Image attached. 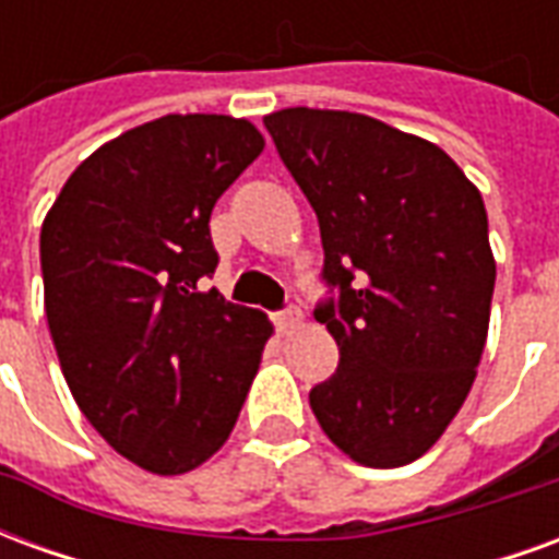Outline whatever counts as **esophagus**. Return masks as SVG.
<instances>
[{"mask_svg":"<svg viewBox=\"0 0 559 559\" xmlns=\"http://www.w3.org/2000/svg\"><path fill=\"white\" fill-rule=\"evenodd\" d=\"M299 323H302V311L299 308H284L281 314H275V326H278L281 335H290Z\"/></svg>","mask_w":559,"mask_h":559,"instance_id":"1","label":"esophagus"}]
</instances>
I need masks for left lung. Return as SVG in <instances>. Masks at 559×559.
Here are the masks:
<instances>
[{"label":"left lung","instance_id":"left-lung-1","mask_svg":"<svg viewBox=\"0 0 559 559\" xmlns=\"http://www.w3.org/2000/svg\"><path fill=\"white\" fill-rule=\"evenodd\" d=\"M263 126L338 287L314 311L341 359L311 411L356 464L404 467L457 416L488 338L497 263L479 188L443 148L371 116L287 107Z\"/></svg>","mask_w":559,"mask_h":559}]
</instances>
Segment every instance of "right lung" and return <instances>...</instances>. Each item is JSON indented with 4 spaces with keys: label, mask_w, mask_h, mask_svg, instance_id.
Here are the masks:
<instances>
[{
    "label": "right lung",
    "mask_w": 559,
    "mask_h": 559,
    "mask_svg": "<svg viewBox=\"0 0 559 559\" xmlns=\"http://www.w3.org/2000/svg\"><path fill=\"white\" fill-rule=\"evenodd\" d=\"M248 119L170 114L95 148L41 224L44 311L83 416L138 467L179 476L227 443L272 338L215 287L209 215L263 152Z\"/></svg>",
    "instance_id": "right-lung-1"
}]
</instances>
